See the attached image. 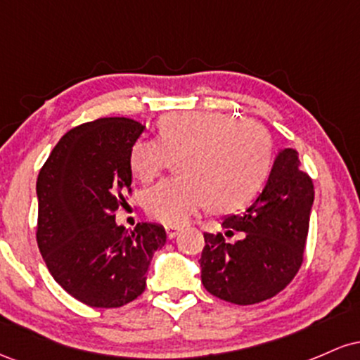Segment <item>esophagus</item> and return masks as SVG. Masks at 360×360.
<instances>
[{"label": "esophagus", "mask_w": 360, "mask_h": 360, "mask_svg": "<svg viewBox=\"0 0 360 360\" xmlns=\"http://www.w3.org/2000/svg\"><path fill=\"white\" fill-rule=\"evenodd\" d=\"M179 232H181L179 226H172V225H167L166 226V233H167L169 240H172V238L177 237V235H179Z\"/></svg>", "instance_id": "esophagus-1"}]
</instances>
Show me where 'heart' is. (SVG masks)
Returning <instances> with one entry per match:
<instances>
[{
	"mask_svg": "<svg viewBox=\"0 0 360 360\" xmlns=\"http://www.w3.org/2000/svg\"><path fill=\"white\" fill-rule=\"evenodd\" d=\"M159 140L139 139L128 166L142 183H150L176 157L179 176L160 181L143 194V208L155 220L183 225L208 205L213 212L240 208L269 174L272 142L254 120H237L218 111L164 115Z\"/></svg>",
	"mask_w": 360,
	"mask_h": 360,
	"instance_id": "b5f03b06",
	"label": "heart"
}]
</instances>
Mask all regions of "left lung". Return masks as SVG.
Returning a JSON list of instances; mask_svg holds the SVG:
<instances>
[{
	"label": "left lung",
	"mask_w": 360,
	"mask_h": 360,
	"mask_svg": "<svg viewBox=\"0 0 360 360\" xmlns=\"http://www.w3.org/2000/svg\"><path fill=\"white\" fill-rule=\"evenodd\" d=\"M300 166L295 148L279 150L259 196L221 221L225 235L240 232V240L205 233L200 266L206 291L229 303L254 304L291 283L303 262L315 200L313 181Z\"/></svg>",
	"instance_id": "obj_1"
}]
</instances>
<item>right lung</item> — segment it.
Here are the masks:
<instances>
[{"mask_svg": "<svg viewBox=\"0 0 360 360\" xmlns=\"http://www.w3.org/2000/svg\"><path fill=\"white\" fill-rule=\"evenodd\" d=\"M146 125L123 117L100 118L62 137L37 179V243L52 278L93 308H118L146 289L154 252L166 243L157 223L135 230L115 212L130 191L128 154Z\"/></svg>", "mask_w": 360, "mask_h": 360, "instance_id": "1", "label": "right lung"}]
</instances>
